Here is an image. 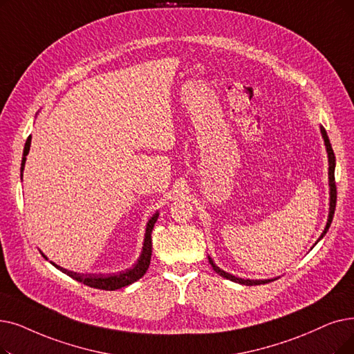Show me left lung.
<instances>
[{
	"mask_svg": "<svg viewBox=\"0 0 354 354\" xmlns=\"http://www.w3.org/2000/svg\"><path fill=\"white\" fill-rule=\"evenodd\" d=\"M321 134L322 137H324V142H326V147H327V153H328V162H330V169H328V176H330V214H328V221H327V225L324 228V232H322L321 237L318 240H321L322 237L326 236V233L328 232V228L331 225V221H333V215H334V209H335V201H337V188H335V178H334V167H335V156H334V151H333V147L330 145V140H328V136H327V131L324 130V127H321ZM209 263L212 266V269L217 272L220 276H223V278L228 279V281H233V282H237V283H241V285H248V286H252V285H262V283H269L270 281L273 279H266V281H250V279H241V278H236V276L230 274L224 270H221L218 266H215V263L211 260V257H208Z\"/></svg>",
	"mask_w": 354,
	"mask_h": 354,
	"instance_id": "1",
	"label": "left lung"
}]
</instances>
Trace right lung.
Here are the masks:
<instances>
[{
  "label": "right lung",
  "instance_id": "add662e5",
  "mask_svg": "<svg viewBox=\"0 0 354 354\" xmlns=\"http://www.w3.org/2000/svg\"><path fill=\"white\" fill-rule=\"evenodd\" d=\"M30 143H32V136H28V139L26 142L24 146V153H23V160H21V172L24 169V163H26V156L28 155L30 150ZM23 176V174H21ZM159 214L156 212L153 217L149 220L147 227H146V234H145V244H143V252L140 254L139 262H137L131 269H127L126 272H120V273H113V274H84V273H76V272H71L66 270L64 268H60L57 265H55V268L60 269L64 273H66L71 278H73L75 281H78L86 286L91 288H97V289H104V290H115L120 288H124L136 281H139L142 276L146 273V270L149 269L150 265V259H151V232L153 227H155V223L158 221Z\"/></svg>",
  "mask_w": 354,
  "mask_h": 354
}]
</instances>
